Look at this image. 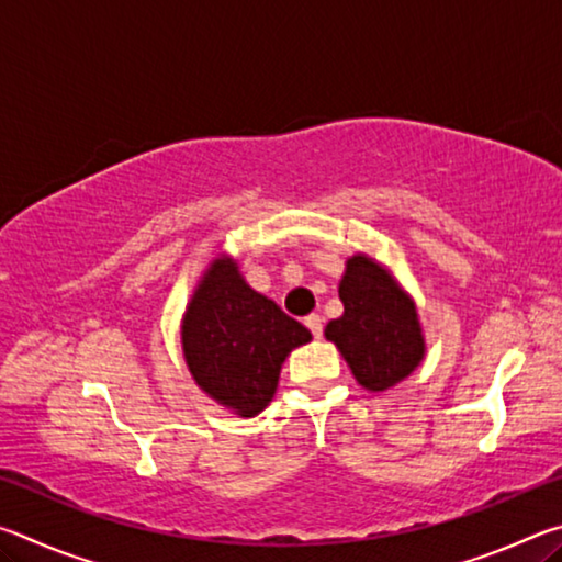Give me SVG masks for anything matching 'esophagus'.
I'll return each instance as SVG.
<instances>
[{
  "label": "esophagus",
  "mask_w": 562,
  "mask_h": 562,
  "mask_svg": "<svg viewBox=\"0 0 562 562\" xmlns=\"http://www.w3.org/2000/svg\"><path fill=\"white\" fill-rule=\"evenodd\" d=\"M304 325H307V329L312 331V337H315V339L322 337V317L319 315L304 317Z\"/></svg>",
  "instance_id": "1"
}]
</instances>
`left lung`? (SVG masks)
<instances>
[{
    "mask_svg": "<svg viewBox=\"0 0 562 562\" xmlns=\"http://www.w3.org/2000/svg\"><path fill=\"white\" fill-rule=\"evenodd\" d=\"M341 317L331 319L325 337L335 341L357 382L369 392L402 382L424 359V337L416 307L394 280L364 255L347 260L339 282Z\"/></svg>",
    "mask_w": 562,
    "mask_h": 562,
    "instance_id": "1",
    "label": "left lung"
}]
</instances>
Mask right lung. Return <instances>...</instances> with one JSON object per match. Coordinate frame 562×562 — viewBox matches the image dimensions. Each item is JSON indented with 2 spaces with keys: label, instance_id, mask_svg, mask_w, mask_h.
Returning a JSON list of instances; mask_svg holds the SVG:
<instances>
[{
  "label": "right lung",
  "instance_id": "add662e5",
  "mask_svg": "<svg viewBox=\"0 0 562 562\" xmlns=\"http://www.w3.org/2000/svg\"><path fill=\"white\" fill-rule=\"evenodd\" d=\"M310 339L307 327L247 288L231 260L213 262L183 319L190 374L240 416H255L270 404L284 357Z\"/></svg>",
  "mask_w": 562,
  "mask_h": 562
}]
</instances>
